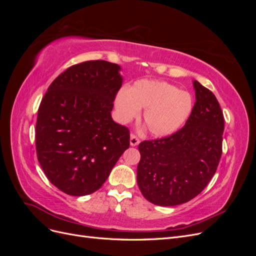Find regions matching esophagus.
<instances>
[{"instance_id":"esophagus-1","label":"esophagus","mask_w":256,"mask_h":256,"mask_svg":"<svg viewBox=\"0 0 256 256\" xmlns=\"http://www.w3.org/2000/svg\"><path fill=\"white\" fill-rule=\"evenodd\" d=\"M138 143H140V140L134 136V134H131L130 136V145L131 146H136Z\"/></svg>"}]
</instances>
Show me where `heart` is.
<instances>
[{
  "instance_id": "1",
  "label": "heart",
  "mask_w": 256,
  "mask_h": 256,
  "mask_svg": "<svg viewBox=\"0 0 256 256\" xmlns=\"http://www.w3.org/2000/svg\"><path fill=\"white\" fill-rule=\"evenodd\" d=\"M120 118L129 122L141 109L143 122L148 132L157 138L175 134L187 122L193 109L188 92L173 84L154 80H138L128 90H120L115 100Z\"/></svg>"
}]
</instances>
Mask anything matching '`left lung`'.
Returning <instances> with one entry per match:
<instances>
[{
	"label": "left lung",
	"mask_w": 256,
	"mask_h": 256,
	"mask_svg": "<svg viewBox=\"0 0 256 256\" xmlns=\"http://www.w3.org/2000/svg\"><path fill=\"white\" fill-rule=\"evenodd\" d=\"M196 104L174 134L138 144L136 182L143 196L158 206L189 202L204 190L222 154L224 118L212 92L194 80Z\"/></svg>",
	"instance_id": "1"
}]
</instances>
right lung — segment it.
<instances>
[{
  "instance_id": "right-lung-1",
  "label": "right lung",
  "mask_w": 256,
  "mask_h": 256,
  "mask_svg": "<svg viewBox=\"0 0 256 256\" xmlns=\"http://www.w3.org/2000/svg\"><path fill=\"white\" fill-rule=\"evenodd\" d=\"M122 68L106 60L67 68L46 92L37 114L36 152L46 176L66 194L97 191L127 148L129 130L111 111Z\"/></svg>"
}]
</instances>
